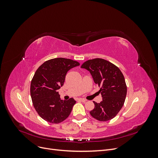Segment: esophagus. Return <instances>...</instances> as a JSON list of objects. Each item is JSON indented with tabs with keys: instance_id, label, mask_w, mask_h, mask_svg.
Returning <instances> with one entry per match:
<instances>
[{
	"instance_id": "obj_1",
	"label": "esophagus",
	"mask_w": 158,
	"mask_h": 158,
	"mask_svg": "<svg viewBox=\"0 0 158 158\" xmlns=\"http://www.w3.org/2000/svg\"><path fill=\"white\" fill-rule=\"evenodd\" d=\"M78 100L79 102H85L87 101L86 99H82V98H79V99H78Z\"/></svg>"
}]
</instances>
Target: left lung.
<instances>
[{
    "label": "left lung",
    "instance_id": "1",
    "mask_svg": "<svg viewBox=\"0 0 158 158\" xmlns=\"http://www.w3.org/2000/svg\"><path fill=\"white\" fill-rule=\"evenodd\" d=\"M88 70L94 82L101 87L102 101L94 102V109L90 114L100 121H109L123 107L127 95V85L121 71L117 66L102 59L88 60L81 66Z\"/></svg>",
    "mask_w": 158,
    "mask_h": 158
}]
</instances>
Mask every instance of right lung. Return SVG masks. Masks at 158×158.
<instances>
[{
    "label": "right lung",
    "mask_w": 158,
    "mask_h": 158,
    "mask_svg": "<svg viewBox=\"0 0 158 158\" xmlns=\"http://www.w3.org/2000/svg\"><path fill=\"white\" fill-rule=\"evenodd\" d=\"M80 64L64 58H55L43 63L35 73L30 86L33 105L39 115L51 123H59L67 118L76 101L61 100L57 90L63 86L67 72Z\"/></svg>",
    "instance_id": "obj_1"
}]
</instances>
